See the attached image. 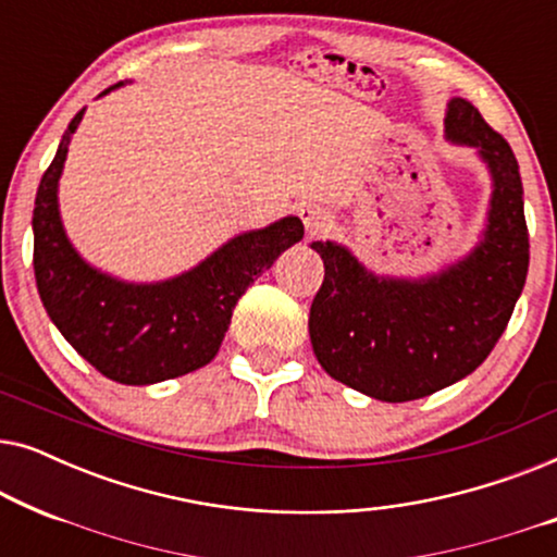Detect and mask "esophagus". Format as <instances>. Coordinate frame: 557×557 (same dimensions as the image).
<instances>
[{
  "label": "esophagus",
  "mask_w": 557,
  "mask_h": 557,
  "mask_svg": "<svg viewBox=\"0 0 557 557\" xmlns=\"http://www.w3.org/2000/svg\"><path fill=\"white\" fill-rule=\"evenodd\" d=\"M301 220L307 238H319V235L330 231V215H326V210L319 208V205H304Z\"/></svg>",
  "instance_id": "esophagus-1"
}]
</instances>
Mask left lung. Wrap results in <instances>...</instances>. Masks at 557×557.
<instances>
[{"label": "left lung", "mask_w": 557, "mask_h": 557, "mask_svg": "<svg viewBox=\"0 0 557 557\" xmlns=\"http://www.w3.org/2000/svg\"><path fill=\"white\" fill-rule=\"evenodd\" d=\"M444 139L474 151L492 182L467 253L421 276H393L368 269L345 243H311L324 261L309 311L317 360L326 375L383 403L425 398L474 372L528 278L522 180L509 144L461 96L448 98Z\"/></svg>", "instance_id": "left-lung-1"}]
</instances>
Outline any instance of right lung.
Listing matches in <instances>:
<instances>
[{"label":"right lung","mask_w":557,"mask_h":557,"mask_svg":"<svg viewBox=\"0 0 557 557\" xmlns=\"http://www.w3.org/2000/svg\"><path fill=\"white\" fill-rule=\"evenodd\" d=\"M83 113L65 128L35 197V278L48 317L83 360L116 383L154 385L200 370L218 355L235 304L253 278L304 238L301 220L286 215L243 231L193 269L162 281H126L96 269L67 238L58 200Z\"/></svg>","instance_id":"right-lung-1"}]
</instances>
